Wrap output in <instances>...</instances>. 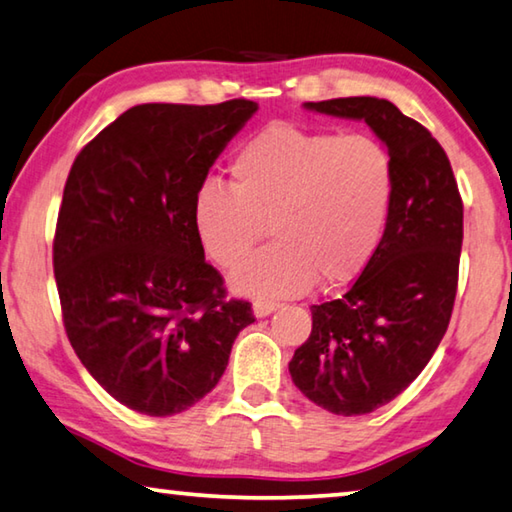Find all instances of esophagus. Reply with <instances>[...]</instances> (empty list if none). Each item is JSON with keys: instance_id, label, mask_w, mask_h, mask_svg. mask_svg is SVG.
Returning a JSON list of instances; mask_svg holds the SVG:
<instances>
[{"instance_id": "esophagus-1", "label": "esophagus", "mask_w": 512, "mask_h": 512, "mask_svg": "<svg viewBox=\"0 0 512 512\" xmlns=\"http://www.w3.org/2000/svg\"><path fill=\"white\" fill-rule=\"evenodd\" d=\"M280 307V302H273V300H257L253 305V311L257 318H264L268 314H273V311Z\"/></svg>"}]
</instances>
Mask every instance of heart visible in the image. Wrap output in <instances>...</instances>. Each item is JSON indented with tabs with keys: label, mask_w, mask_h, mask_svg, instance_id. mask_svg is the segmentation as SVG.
Wrapping results in <instances>:
<instances>
[{
	"label": "heart",
	"mask_w": 512,
	"mask_h": 512,
	"mask_svg": "<svg viewBox=\"0 0 512 512\" xmlns=\"http://www.w3.org/2000/svg\"><path fill=\"white\" fill-rule=\"evenodd\" d=\"M230 189L205 183L192 225L205 257L235 268L266 237L277 244L232 275L253 298L343 287L366 271L384 241L395 201V162L363 133L336 135L273 124L239 146Z\"/></svg>",
	"instance_id": "b5f03b06"
}]
</instances>
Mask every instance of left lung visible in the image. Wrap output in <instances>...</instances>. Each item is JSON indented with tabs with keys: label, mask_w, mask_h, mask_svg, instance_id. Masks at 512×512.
<instances>
[{
	"label": "left lung",
	"mask_w": 512,
	"mask_h": 512,
	"mask_svg": "<svg viewBox=\"0 0 512 512\" xmlns=\"http://www.w3.org/2000/svg\"><path fill=\"white\" fill-rule=\"evenodd\" d=\"M363 119L395 162V201L370 266L343 298L311 307V334L289 363L320 409L363 415L395 400L436 352L452 318L463 246V201L447 153L386 99L309 101Z\"/></svg>",
	"instance_id": "left-lung-1"
}]
</instances>
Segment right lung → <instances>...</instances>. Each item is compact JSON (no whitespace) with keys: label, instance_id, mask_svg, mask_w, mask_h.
Returning a JSON list of instances; mask_svg holds the SVG:
<instances>
[{"label":"right lung","instance_id":"obj_1","mask_svg":"<svg viewBox=\"0 0 512 512\" xmlns=\"http://www.w3.org/2000/svg\"><path fill=\"white\" fill-rule=\"evenodd\" d=\"M255 101L142 103L76 155L54 237L67 339L117 402L164 418L219 384L250 302L225 298L192 203Z\"/></svg>","mask_w":512,"mask_h":512}]
</instances>
